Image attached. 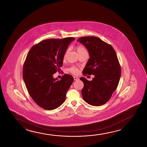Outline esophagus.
Segmentation results:
<instances>
[{
    "label": "esophagus",
    "mask_w": 147,
    "mask_h": 147,
    "mask_svg": "<svg viewBox=\"0 0 147 147\" xmlns=\"http://www.w3.org/2000/svg\"><path fill=\"white\" fill-rule=\"evenodd\" d=\"M79 78L78 77H74V80H78Z\"/></svg>",
    "instance_id": "1"
}]
</instances>
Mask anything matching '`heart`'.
Masks as SVG:
<instances>
[{"label":"heart","mask_w":147,"mask_h":147,"mask_svg":"<svg viewBox=\"0 0 147 147\" xmlns=\"http://www.w3.org/2000/svg\"><path fill=\"white\" fill-rule=\"evenodd\" d=\"M76 50L77 52L78 53L79 55H80L81 54H85V53H87L86 50V49H85L84 47L82 46V45H81L77 46L76 47ZM68 52L69 50H67L65 51L64 55V57H63V59H64V60L66 58L67 55H68ZM69 71H70V72L71 73H72V74L74 75L78 74L79 73V72L78 69L77 68V67H71V68L69 69Z\"/></svg>","instance_id":"obj_1"}]
</instances>
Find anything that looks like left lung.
<instances>
[{
	"label": "left lung",
	"instance_id": "left-lung-1",
	"mask_svg": "<svg viewBox=\"0 0 147 147\" xmlns=\"http://www.w3.org/2000/svg\"><path fill=\"white\" fill-rule=\"evenodd\" d=\"M78 42L88 51L90 58L82 74L94 75L92 80L84 77L82 95L84 100L93 106H101L111 99L117 89L121 75V66L114 49L96 36H83Z\"/></svg>",
	"mask_w": 147,
	"mask_h": 147
}]
</instances>
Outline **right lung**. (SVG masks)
<instances>
[{"label":"right lung","mask_w":147,"mask_h":147,"mask_svg":"<svg viewBox=\"0 0 147 147\" xmlns=\"http://www.w3.org/2000/svg\"><path fill=\"white\" fill-rule=\"evenodd\" d=\"M73 37L50 38L32 47L23 66L22 76L29 94L39 107L51 111L64 103L66 93L74 81L65 74L60 80L53 75L60 72L63 57Z\"/></svg>","instance_id":"obj_1"}]
</instances>
